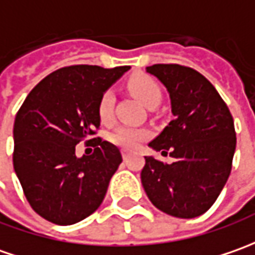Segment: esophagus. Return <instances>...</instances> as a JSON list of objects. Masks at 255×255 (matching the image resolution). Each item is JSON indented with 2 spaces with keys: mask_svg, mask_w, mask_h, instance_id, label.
I'll use <instances>...</instances> for the list:
<instances>
[{
  "mask_svg": "<svg viewBox=\"0 0 255 255\" xmlns=\"http://www.w3.org/2000/svg\"><path fill=\"white\" fill-rule=\"evenodd\" d=\"M128 156H129V152H128V150H123V159L127 160Z\"/></svg>",
  "mask_w": 255,
  "mask_h": 255,
  "instance_id": "1",
  "label": "esophagus"
}]
</instances>
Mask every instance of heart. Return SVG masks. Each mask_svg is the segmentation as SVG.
Listing matches in <instances>:
<instances>
[{
    "label": "heart",
    "mask_w": 255,
    "mask_h": 255,
    "mask_svg": "<svg viewBox=\"0 0 255 255\" xmlns=\"http://www.w3.org/2000/svg\"><path fill=\"white\" fill-rule=\"evenodd\" d=\"M128 89L135 98L146 107L160 102V88L159 85L148 75H135L128 81ZM114 95L112 91L103 93L99 103V116L103 121H109L113 116ZM149 136V132L143 128L132 126H119L110 134V141L126 149H134L143 139Z\"/></svg>",
    "instance_id": "b5f03b06"
}]
</instances>
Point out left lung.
<instances>
[{
    "instance_id": "8db88e82",
    "label": "left lung",
    "mask_w": 255,
    "mask_h": 255,
    "mask_svg": "<svg viewBox=\"0 0 255 255\" xmlns=\"http://www.w3.org/2000/svg\"><path fill=\"white\" fill-rule=\"evenodd\" d=\"M146 72L167 89L173 113L149 146L174 162L145 156L142 186L164 214L197 218L214 205L229 178L236 149L233 117L214 85L195 69L155 64Z\"/></svg>"
}]
</instances>
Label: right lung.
Masks as SVG:
<instances>
[{"mask_svg": "<svg viewBox=\"0 0 255 255\" xmlns=\"http://www.w3.org/2000/svg\"><path fill=\"white\" fill-rule=\"evenodd\" d=\"M128 69H57L33 88L19 109L13 124V169L33 211L48 222L74 225L103 202L123 160L120 150L93 138V153L78 157L75 146L95 134L100 126V99Z\"/></svg>", "mask_w": 255, "mask_h": 255, "instance_id": "1", "label": "right lung"}]
</instances>
